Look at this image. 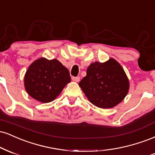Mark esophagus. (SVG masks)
Returning <instances> with one entry per match:
<instances>
[{
    "instance_id": "obj_1",
    "label": "esophagus",
    "mask_w": 155,
    "mask_h": 155,
    "mask_svg": "<svg viewBox=\"0 0 155 155\" xmlns=\"http://www.w3.org/2000/svg\"><path fill=\"white\" fill-rule=\"evenodd\" d=\"M72 81L74 82H79L80 81V77H72Z\"/></svg>"
}]
</instances>
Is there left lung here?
I'll return each mask as SVG.
<instances>
[{
	"instance_id": "1",
	"label": "left lung",
	"mask_w": 155,
	"mask_h": 155,
	"mask_svg": "<svg viewBox=\"0 0 155 155\" xmlns=\"http://www.w3.org/2000/svg\"><path fill=\"white\" fill-rule=\"evenodd\" d=\"M86 73L79 83V86L90 102L96 107L112 108L128 94L129 80L115 59L110 58L105 62L91 64Z\"/></svg>"
}]
</instances>
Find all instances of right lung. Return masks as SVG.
I'll use <instances>...</instances> for the list:
<instances>
[{
  "label": "right lung",
  "instance_id": "obj_1",
  "mask_svg": "<svg viewBox=\"0 0 155 155\" xmlns=\"http://www.w3.org/2000/svg\"><path fill=\"white\" fill-rule=\"evenodd\" d=\"M70 81L69 70L62 64L44 57L31 64L24 78L27 94L42 103L54 101Z\"/></svg>",
  "mask_w": 155,
  "mask_h": 155
}]
</instances>
